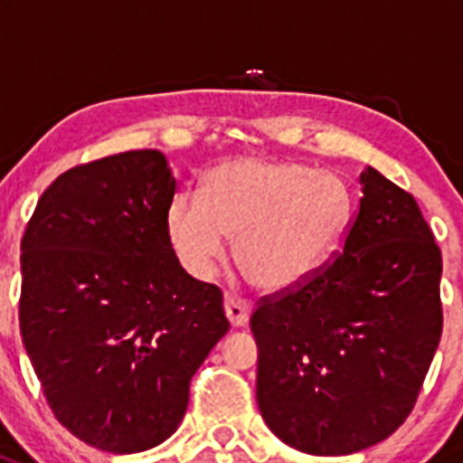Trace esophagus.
Returning <instances> with one entry per match:
<instances>
[{
	"label": "esophagus",
	"instance_id": "1",
	"mask_svg": "<svg viewBox=\"0 0 463 463\" xmlns=\"http://www.w3.org/2000/svg\"><path fill=\"white\" fill-rule=\"evenodd\" d=\"M223 312H226L228 321H231L232 327H241L249 323L250 305L246 303V300H241L240 296L226 294V298H223Z\"/></svg>",
	"mask_w": 463,
	"mask_h": 463
}]
</instances>
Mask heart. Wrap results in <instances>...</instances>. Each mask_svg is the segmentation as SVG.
<instances>
[{"label":"heart","instance_id":"obj_1","mask_svg":"<svg viewBox=\"0 0 463 463\" xmlns=\"http://www.w3.org/2000/svg\"><path fill=\"white\" fill-rule=\"evenodd\" d=\"M351 222V192L336 174L303 163L235 158L205 176L203 199L178 194L167 228L183 267L210 278L228 240L246 280L287 291L314 276Z\"/></svg>","mask_w":463,"mask_h":463}]
</instances>
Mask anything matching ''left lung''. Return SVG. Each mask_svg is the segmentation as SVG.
Wrapping results in <instances>:
<instances>
[{"mask_svg": "<svg viewBox=\"0 0 463 463\" xmlns=\"http://www.w3.org/2000/svg\"><path fill=\"white\" fill-rule=\"evenodd\" d=\"M360 185L344 250L250 317L260 414L307 455H351L392 437L441 339V250L419 203L373 167Z\"/></svg>", "mask_w": 463, "mask_h": 463, "instance_id": "8db88e82", "label": "left lung"}]
</instances>
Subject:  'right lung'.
I'll list each match as a JSON object with an SVG mask.
<instances>
[{
	"label": "right lung",
	"mask_w": 463,
	"mask_h": 463,
	"mask_svg": "<svg viewBox=\"0 0 463 463\" xmlns=\"http://www.w3.org/2000/svg\"><path fill=\"white\" fill-rule=\"evenodd\" d=\"M174 194L160 151L108 156L61 174L22 237L26 355L56 419L115 455L176 432L192 375L231 327L219 287L174 253Z\"/></svg>",
	"instance_id": "add662e5"
}]
</instances>
